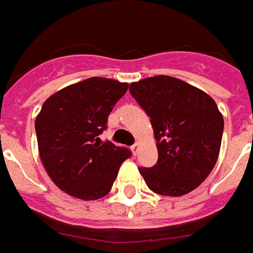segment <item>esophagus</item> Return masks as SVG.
Returning a JSON list of instances; mask_svg holds the SVG:
<instances>
[{
    "label": "esophagus",
    "instance_id": "34e87169",
    "mask_svg": "<svg viewBox=\"0 0 253 253\" xmlns=\"http://www.w3.org/2000/svg\"><path fill=\"white\" fill-rule=\"evenodd\" d=\"M139 147H140V144H139V143H135L133 146L130 147V150H132L133 154H137V151H139Z\"/></svg>",
    "mask_w": 253,
    "mask_h": 253
}]
</instances>
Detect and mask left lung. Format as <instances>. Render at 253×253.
I'll return each mask as SVG.
<instances>
[{
  "label": "left lung",
  "instance_id": "left-lung-1",
  "mask_svg": "<svg viewBox=\"0 0 253 253\" xmlns=\"http://www.w3.org/2000/svg\"><path fill=\"white\" fill-rule=\"evenodd\" d=\"M129 91L151 118L158 161L139 168L147 187L164 196H182L198 188L219 155L223 117L215 101L180 79L158 75Z\"/></svg>",
  "mask_w": 253,
  "mask_h": 253
}]
</instances>
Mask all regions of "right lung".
<instances>
[{
    "mask_svg": "<svg viewBox=\"0 0 253 253\" xmlns=\"http://www.w3.org/2000/svg\"><path fill=\"white\" fill-rule=\"evenodd\" d=\"M126 89L128 83L114 79L89 78L44 101L35 120L38 150L44 170L61 191L82 200L110 192L130 151L98 136Z\"/></svg>",
    "mask_w": 253,
    "mask_h": 253,
    "instance_id": "obj_1",
    "label": "right lung"
}]
</instances>
